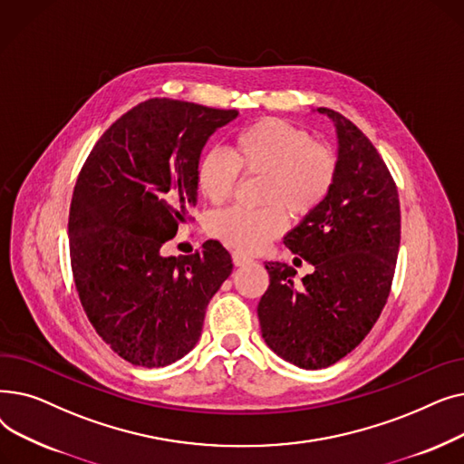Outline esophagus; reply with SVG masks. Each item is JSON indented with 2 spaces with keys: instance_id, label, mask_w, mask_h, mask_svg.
Instances as JSON below:
<instances>
[{
  "instance_id": "obj_1",
  "label": "esophagus",
  "mask_w": 464,
  "mask_h": 464,
  "mask_svg": "<svg viewBox=\"0 0 464 464\" xmlns=\"http://www.w3.org/2000/svg\"><path fill=\"white\" fill-rule=\"evenodd\" d=\"M231 257H233V265H235V266H245V265L252 263V257H250V256L242 254V252H237V250L231 254Z\"/></svg>"
}]
</instances>
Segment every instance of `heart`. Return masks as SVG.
I'll list each match as a JSON object with an SVG mask.
<instances>
[{
    "mask_svg": "<svg viewBox=\"0 0 464 464\" xmlns=\"http://www.w3.org/2000/svg\"><path fill=\"white\" fill-rule=\"evenodd\" d=\"M242 175L265 179L261 198L269 207L216 212L208 219V235L252 254L285 231L284 208L294 218H306L324 205L338 177V154L304 128L282 118H261L237 133L233 156L208 149L195 165V184L212 205L231 199Z\"/></svg>",
    "mask_w": 464,
    "mask_h": 464,
    "instance_id": "b5f03b06",
    "label": "heart"
}]
</instances>
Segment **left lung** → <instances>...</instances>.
Listing matches in <instances>:
<instances>
[{"label":"left lung","instance_id":"obj_1","mask_svg":"<svg viewBox=\"0 0 464 464\" xmlns=\"http://www.w3.org/2000/svg\"><path fill=\"white\" fill-rule=\"evenodd\" d=\"M338 131V177L324 205L284 245L314 265L294 284L285 263H265L269 289L257 315L265 343L301 369H325L371 333L392 291L401 245L397 184L371 139L336 111L320 107Z\"/></svg>","mask_w":464,"mask_h":464}]
</instances>
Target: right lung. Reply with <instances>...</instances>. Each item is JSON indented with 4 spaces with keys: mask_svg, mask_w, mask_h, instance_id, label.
<instances>
[{
    "mask_svg": "<svg viewBox=\"0 0 464 464\" xmlns=\"http://www.w3.org/2000/svg\"><path fill=\"white\" fill-rule=\"evenodd\" d=\"M237 116L154 97L114 121L77 177L67 224L72 280L95 333L137 367H165L198 344L207 304L231 275L218 240L179 257H163L161 246L191 219L207 139Z\"/></svg>",
    "mask_w": 464,
    "mask_h": 464,
    "instance_id": "1",
    "label": "right lung"
}]
</instances>
